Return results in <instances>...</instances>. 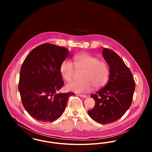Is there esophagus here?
Masks as SVG:
<instances>
[{"instance_id": "esophagus-1", "label": "esophagus", "mask_w": 152, "mask_h": 152, "mask_svg": "<svg viewBox=\"0 0 152 152\" xmlns=\"http://www.w3.org/2000/svg\"><path fill=\"white\" fill-rule=\"evenodd\" d=\"M80 97H83V98H87V96L86 95H85V94H77Z\"/></svg>"}]
</instances>
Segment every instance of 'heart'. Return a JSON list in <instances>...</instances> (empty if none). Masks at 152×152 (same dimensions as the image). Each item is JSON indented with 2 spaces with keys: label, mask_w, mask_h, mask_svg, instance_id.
Segmentation results:
<instances>
[{
  "label": "heart",
  "mask_w": 152,
  "mask_h": 152,
  "mask_svg": "<svg viewBox=\"0 0 152 152\" xmlns=\"http://www.w3.org/2000/svg\"><path fill=\"white\" fill-rule=\"evenodd\" d=\"M74 64L65 59L60 65V73L66 81L74 79L78 72H83L81 79L68 84V91L76 93L90 92L93 87L96 89L105 86L108 81L110 69L108 63L99 58L87 53H82L73 58Z\"/></svg>",
  "instance_id": "b5f03b06"
}]
</instances>
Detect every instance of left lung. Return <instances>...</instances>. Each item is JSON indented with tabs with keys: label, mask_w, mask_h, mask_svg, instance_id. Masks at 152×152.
Segmentation results:
<instances>
[{
	"label": "left lung",
	"mask_w": 152,
	"mask_h": 152,
	"mask_svg": "<svg viewBox=\"0 0 152 152\" xmlns=\"http://www.w3.org/2000/svg\"><path fill=\"white\" fill-rule=\"evenodd\" d=\"M102 55L110 68L108 82L91 95L96 104L94 108L88 112L96 122L107 124L121 118L130 108L135 81L129 68L115 52L104 48Z\"/></svg>",
	"instance_id": "1"
}]
</instances>
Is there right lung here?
Here are the masks:
<instances>
[{
	"label": "right lung",
	"mask_w": 152,
	"mask_h": 152,
	"mask_svg": "<svg viewBox=\"0 0 152 152\" xmlns=\"http://www.w3.org/2000/svg\"><path fill=\"white\" fill-rule=\"evenodd\" d=\"M63 47L41 44L29 52L22 64L18 86L24 108L38 121L51 123L63 114L72 92L58 94L64 85L61 63L68 57Z\"/></svg>",
	"instance_id": "add662e5"
}]
</instances>
